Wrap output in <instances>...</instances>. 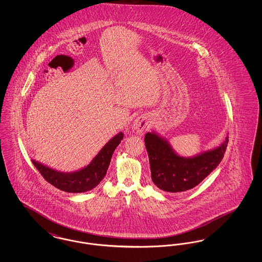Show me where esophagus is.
Returning <instances> with one entry per match:
<instances>
[{"label": "esophagus", "mask_w": 262, "mask_h": 262, "mask_svg": "<svg viewBox=\"0 0 262 262\" xmlns=\"http://www.w3.org/2000/svg\"><path fill=\"white\" fill-rule=\"evenodd\" d=\"M148 119L146 117H137L132 125V129L138 136H141L145 127L148 125Z\"/></svg>", "instance_id": "34e87169"}]
</instances>
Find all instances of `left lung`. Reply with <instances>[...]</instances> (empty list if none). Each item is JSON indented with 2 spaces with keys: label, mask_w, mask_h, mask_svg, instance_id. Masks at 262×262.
I'll return each instance as SVG.
<instances>
[{
  "label": "left lung",
  "mask_w": 262,
  "mask_h": 262,
  "mask_svg": "<svg viewBox=\"0 0 262 262\" xmlns=\"http://www.w3.org/2000/svg\"><path fill=\"white\" fill-rule=\"evenodd\" d=\"M229 137L217 147L191 157L179 155L170 142L155 132L145 135L151 179L164 191L181 192L196 187L222 161Z\"/></svg>",
  "instance_id": "8db88e82"
}]
</instances>
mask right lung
I'll use <instances>...</instances> for the list:
<instances>
[{
  "label": "right lung",
  "mask_w": 262,
  "mask_h": 262,
  "mask_svg": "<svg viewBox=\"0 0 262 262\" xmlns=\"http://www.w3.org/2000/svg\"><path fill=\"white\" fill-rule=\"evenodd\" d=\"M123 138L124 134L120 132L102 147L88 166L74 172L66 173L57 171L34 159H32V163L43 178L54 187L66 192H85L97 187L104 179L111 162L113 153Z\"/></svg>",
  "instance_id": "right-lung-1"
}]
</instances>
